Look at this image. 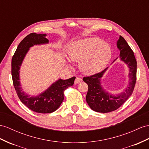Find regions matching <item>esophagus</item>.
Segmentation results:
<instances>
[{"instance_id": "esophagus-1", "label": "esophagus", "mask_w": 149, "mask_h": 149, "mask_svg": "<svg viewBox=\"0 0 149 149\" xmlns=\"http://www.w3.org/2000/svg\"><path fill=\"white\" fill-rule=\"evenodd\" d=\"M82 81V79L81 78H80V77H77L75 78V84H79V83H81Z\"/></svg>"}]
</instances>
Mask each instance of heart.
<instances>
[{
  "instance_id": "heart-1",
  "label": "heart",
  "mask_w": 149,
  "mask_h": 149,
  "mask_svg": "<svg viewBox=\"0 0 149 149\" xmlns=\"http://www.w3.org/2000/svg\"><path fill=\"white\" fill-rule=\"evenodd\" d=\"M68 55L73 61H81L80 68L87 74H94L103 70L111 56L108 43L98 38H89L72 43Z\"/></svg>"
}]
</instances>
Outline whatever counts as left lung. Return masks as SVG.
Instances as JSON below:
<instances>
[{"label": "left lung", "instance_id": "8db88e82", "mask_svg": "<svg viewBox=\"0 0 149 149\" xmlns=\"http://www.w3.org/2000/svg\"><path fill=\"white\" fill-rule=\"evenodd\" d=\"M117 47L120 51L121 60L127 64L130 69L129 85L124 93L116 96L105 91L100 79L108 68L100 73L84 77L83 81L88 85L86 100L89 107L94 111L106 113L115 111L128 100L134 89L136 80V60L134 53L121 36L117 41Z\"/></svg>", "mask_w": 149, "mask_h": 149}]
</instances>
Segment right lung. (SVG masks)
<instances>
[{"label": "right lung", "instance_id": "obj_1", "mask_svg": "<svg viewBox=\"0 0 149 149\" xmlns=\"http://www.w3.org/2000/svg\"><path fill=\"white\" fill-rule=\"evenodd\" d=\"M46 34L30 33L22 40L15 52L11 62V74L13 85L21 101L32 111L39 113H50L58 109L64 100V91L73 86L75 77L67 80L59 79L37 96L30 97L22 91L19 81V69L22 61L30 47L46 44L48 40Z\"/></svg>", "mask_w": 149, "mask_h": 149}]
</instances>
